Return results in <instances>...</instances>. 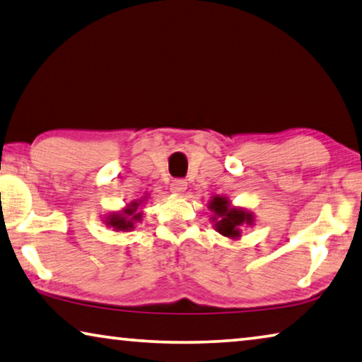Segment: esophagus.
I'll list each match as a JSON object with an SVG mask.
<instances>
[{
  "instance_id": "34e87169",
  "label": "esophagus",
  "mask_w": 362,
  "mask_h": 362,
  "mask_svg": "<svg viewBox=\"0 0 362 362\" xmlns=\"http://www.w3.org/2000/svg\"><path fill=\"white\" fill-rule=\"evenodd\" d=\"M185 190H187V182L185 180H183V179L172 180V183H170V192L172 193L180 194V193H183Z\"/></svg>"
}]
</instances>
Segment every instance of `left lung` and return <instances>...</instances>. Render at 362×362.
<instances>
[{
	"instance_id": "left-lung-1",
	"label": "left lung",
	"mask_w": 362,
	"mask_h": 362,
	"mask_svg": "<svg viewBox=\"0 0 362 362\" xmlns=\"http://www.w3.org/2000/svg\"><path fill=\"white\" fill-rule=\"evenodd\" d=\"M209 209L214 212V217L212 219L216 222V228L222 233L223 237L237 238L240 237V227L243 223H251L253 221V216L250 212H245L242 209H232L228 206V202L226 198L216 197L209 203Z\"/></svg>"
}]
</instances>
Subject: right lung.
Wrapping results in <instances>:
<instances>
[{
  "mask_svg": "<svg viewBox=\"0 0 362 362\" xmlns=\"http://www.w3.org/2000/svg\"><path fill=\"white\" fill-rule=\"evenodd\" d=\"M136 206H139V203H132L129 208L124 209L122 212L111 214L107 217L106 223L116 228V230H122V232L130 230V228H134V221L140 219V214H135Z\"/></svg>",
  "mask_w": 362,
  "mask_h": 362,
  "instance_id": "1",
  "label": "right lung"
}]
</instances>
